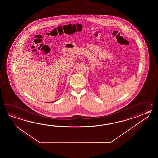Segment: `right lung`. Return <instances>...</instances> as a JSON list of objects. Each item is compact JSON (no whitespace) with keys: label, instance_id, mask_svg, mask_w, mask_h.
<instances>
[{"label":"right lung","instance_id":"1","mask_svg":"<svg viewBox=\"0 0 158 158\" xmlns=\"http://www.w3.org/2000/svg\"><path fill=\"white\" fill-rule=\"evenodd\" d=\"M55 101H52V102H51V103H52V102H55ZM51 102H49V103H51Z\"/></svg>","mask_w":158,"mask_h":158}]
</instances>
